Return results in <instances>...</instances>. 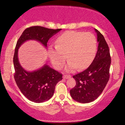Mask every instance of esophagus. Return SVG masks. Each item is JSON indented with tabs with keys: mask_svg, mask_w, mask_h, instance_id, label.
Listing matches in <instances>:
<instances>
[{
	"mask_svg": "<svg viewBox=\"0 0 125 125\" xmlns=\"http://www.w3.org/2000/svg\"><path fill=\"white\" fill-rule=\"evenodd\" d=\"M71 76H69V75H64V76H63V78H65V79H68V78H71Z\"/></svg>",
	"mask_w": 125,
	"mask_h": 125,
	"instance_id": "1",
	"label": "esophagus"
}]
</instances>
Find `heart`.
Wrapping results in <instances>:
<instances>
[{
    "mask_svg": "<svg viewBox=\"0 0 125 125\" xmlns=\"http://www.w3.org/2000/svg\"><path fill=\"white\" fill-rule=\"evenodd\" d=\"M97 50V40L90 32L67 31L60 35L56 46L48 48V56L52 64L59 69L64 65L66 56L69 61L66 71L87 67L94 58Z\"/></svg>",
    "mask_w": 125,
    "mask_h": 125,
    "instance_id": "b5f03b06",
    "label": "heart"
}]
</instances>
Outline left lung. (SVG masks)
<instances>
[{"label":"left lung","mask_w":125,"mask_h":125,"mask_svg":"<svg viewBox=\"0 0 125 125\" xmlns=\"http://www.w3.org/2000/svg\"><path fill=\"white\" fill-rule=\"evenodd\" d=\"M98 42L96 55L90 65L84 71L73 76L76 85L70 90L73 100L80 103H89L100 96L110 77V51L104 36L94 29Z\"/></svg>","instance_id":"left-lung-1"}]
</instances>
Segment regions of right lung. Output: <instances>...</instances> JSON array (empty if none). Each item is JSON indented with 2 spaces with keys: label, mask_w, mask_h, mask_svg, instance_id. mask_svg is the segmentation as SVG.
<instances>
[{
  "label": "right lung",
  "mask_w": 125,
  "mask_h": 125,
  "mask_svg": "<svg viewBox=\"0 0 125 125\" xmlns=\"http://www.w3.org/2000/svg\"><path fill=\"white\" fill-rule=\"evenodd\" d=\"M61 30L41 26L31 27L24 31L17 42L13 59L14 78L23 94L32 102L41 103L49 100L53 95L56 84L62 79V74L47 64L36 71H26L19 61V48L28 40H36L47 48L49 39Z\"/></svg>",
  "instance_id": "add662e5"
}]
</instances>
